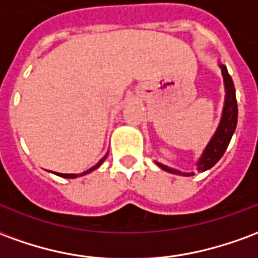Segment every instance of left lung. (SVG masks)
Returning <instances> with one entry per match:
<instances>
[{
	"mask_svg": "<svg viewBox=\"0 0 258 258\" xmlns=\"http://www.w3.org/2000/svg\"><path fill=\"white\" fill-rule=\"evenodd\" d=\"M221 68L222 77H224V85H225V102H224V109H222V116L220 120V124L217 127V131L213 135L210 142L207 144L206 149L202 153L199 162H198V170L199 171H206L216 164L227 151L229 141L232 138L236 123H238V103H236V95H235V87L231 76L228 73L227 68L224 64H220ZM159 167L177 175H194V173H181L175 168H170L164 166L162 163H157Z\"/></svg>",
	"mask_w": 258,
	"mask_h": 258,
	"instance_id": "1",
	"label": "left lung"
}]
</instances>
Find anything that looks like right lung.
<instances>
[{
    "mask_svg": "<svg viewBox=\"0 0 258 258\" xmlns=\"http://www.w3.org/2000/svg\"><path fill=\"white\" fill-rule=\"evenodd\" d=\"M106 156H107V155H106ZM106 156L102 157L98 164H95L94 167H91L90 170H87V171H84V173H81V174H60V173H55V174H56V175H59V177H63V178H77V177H81V175H85V174H88V173H91V171H94V170H96V168L101 166L102 163L105 162V159H106Z\"/></svg>",
    "mask_w": 258,
    "mask_h": 258,
    "instance_id": "add662e5",
    "label": "right lung"
}]
</instances>
